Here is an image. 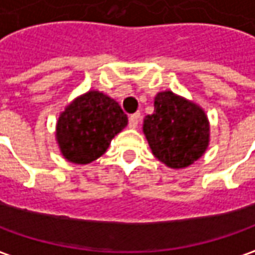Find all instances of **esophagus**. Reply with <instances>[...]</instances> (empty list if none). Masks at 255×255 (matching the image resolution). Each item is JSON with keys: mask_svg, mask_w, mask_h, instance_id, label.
<instances>
[{"mask_svg": "<svg viewBox=\"0 0 255 255\" xmlns=\"http://www.w3.org/2000/svg\"><path fill=\"white\" fill-rule=\"evenodd\" d=\"M139 119H141V114L135 113L132 116H129V128H136L139 124Z\"/></svg>", "mask_w": 255, "mask_h": 255, "instance_id": "1", "label": "esophagus"}]
</instances>
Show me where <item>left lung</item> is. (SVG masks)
Here are the masks:
<instances>
[{"label": "left lung", "instance_id": "left-lung-1", "mask_svg": "<svg viewBox=\"0 0 255 255\" xmlns=\"http://www.w3.org/2000/svg\"><path fill=\"white\" fill-rule=\"evenodd\" d=\"M142 131L155 158L172 169L196 162L210 142L205 110L171 90L156 93L154 113L145 116Z\"/></svg>", "mask_w": 255, "mask_h": 255}]
</instances>
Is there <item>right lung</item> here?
Returning <instances> with one entry per match:
<instances>
[{"label": "right lung", "instance_id": "right-lung-1", "mask_svg": "<svg viewBox=\"0 0 255 255\" xmlns=\"http://www.w3.org/2000/svg\"><path fill=\"white\" fill-rule=\"evenodd\" d=\"M127 124L128 117L117 101L104 93L89 90L59 114L55 138L66 161L87 165L107 151L111 139Z\"/></svg>", "mask_w": 255, "mask_h": 255}]
</instances>
